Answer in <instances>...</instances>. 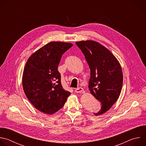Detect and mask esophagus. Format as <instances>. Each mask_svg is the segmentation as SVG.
<instances>
[{
	"mask_svg": "<svg viewBox=\"0 0 146 146\" xmlns=\"http://www.w3.org/2000/svg\"><path fill=\"white\" fill-rule=\"evenodd\" d=\"M83 91H84V90H83V88H82L81 87H78L75 90V92L76 93H81Z\"/></svg>",
	"mask_w": 146,
	"mask_h": 146,
	"instance_id": "obj_1",
	"label": "esophagus"
}]
</instances>
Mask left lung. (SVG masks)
Instances as JSON below:
<instances>
[{"mask_svg": "<svg viewBox=\"0 0 146 146\" xmlns=\"http://www.w3.org/2000/svg\"><path fill=\"white\" fill-rule=\"evenodd\" d=\"M81 50L91 70L88 88L101 103V109L94 113L99 115L108 111L118 99L122 87L123 74L115 56L96 41L86 40L76 43Z\"/></svg>", "mask_w": 146, "mask_h": 146, "instance_id": "1", "label": "left lung"}]
</instances>
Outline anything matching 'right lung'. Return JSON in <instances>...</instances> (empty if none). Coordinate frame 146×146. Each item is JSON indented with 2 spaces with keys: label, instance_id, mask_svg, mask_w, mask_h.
I'll list each match as a JSON object with an SVG mask.
<instances>
[{
  "label": "right lung",
  "instance_id": "right-lung-1",
  "mask_svg": "<svg viewBox=\"0 0 146 146\" xmlns=\"http://www.w3.org/2000/svg\"><path fill=\"white\" fill-rule=\"evenodd\" d=\"M73 45L52 41L28 59L23 75V87L27 98L38 110L52 114L64 106L70 95L62 86L58 67L62 55Z\"/></svg>",
  "mask_w": 146,
  "mask_h": 146
}]
</instances>
